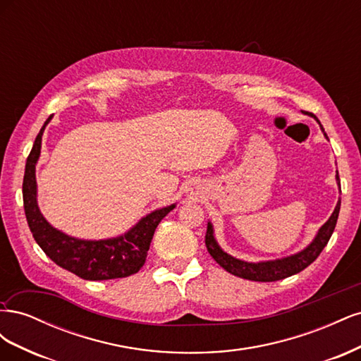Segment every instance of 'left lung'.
<instances>
[{
	"label": "left lung",
	"mask_w": 361,
	"mask_h": 361,
	"mask_svg": "<svg viewBox=\"0 0 361 361\" xmlns=\"http://www.w3.org/2000/svg\"><path fill=\"white\" fill-rule=\"evenodd\" d=\"M310 116L316 118V122L319 123L322 133H324V128L318 120V117L313 116L312 113H310ZM324 135H325V138H329L325 133H324ZM336 179H337L338 187H341V179H338V174L336 176ZM338 211H341V200L337 202V204L334 207V212L329 218V221H326L319 228L318 235L314 236V239L309 247H305L297 255H292V256L277 259V260L257 262V264H255V262H244V260H239L231 255L224 253V251L220 248V245H218L215 241L214 227L211 223H207L204 244H206L207 251H209V255L214 257L216 264L223 267L227 272H231V274L245 279V280H253V281H277L281 279L290 277L293 274H298L300 271L307 268L312 262H314L316 257L321 255V251L324 250V247L326 244H329L330 238L334 232V227H336L337 218H338Z\"/></svg>",
	"instance_id": "obj_1"
}]
</instances>
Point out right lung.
Returning a JSON list of instances; mask_svg holds the SVG:
<instances>
[{"mask_svg": "<svg viewBox=\"0 0 361 361\" xmlns=\"http://www.w3.org/2000/svg\"><path fill=\"white\" fill-rule=\"evenodd\" d=\"M51 118L52 116L42 126L25 164L23 195L32 238L51 260L84 280H111L135 274L145 265L155 228L176 204L150 212L122 236L101 241L76 239L54 228L39 209L36 185V164L40 157L42 135Z\"/></svg>", "mask_w": 361, "mask_h": 361, "instance_id": "right-lung-1", "label": "right lung"}]
</instances>
